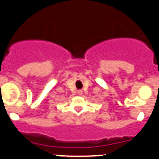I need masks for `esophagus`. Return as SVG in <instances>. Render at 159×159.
<instances>
[{"mask_svg": "<svg viewBox=\"0 0 159 159\" xmlns=\"http://www.w3.org/2000/svg\"><path fill=\"white\" fill-rule=\"evenodd\" d=\"M82 93H83L82 91H79V92H78V94H79V95H82Z\"/></svg>", "mask_w": 159, "mask_h": 159, "instance_id": "1", "label": "esophagus"}]
</instances>
